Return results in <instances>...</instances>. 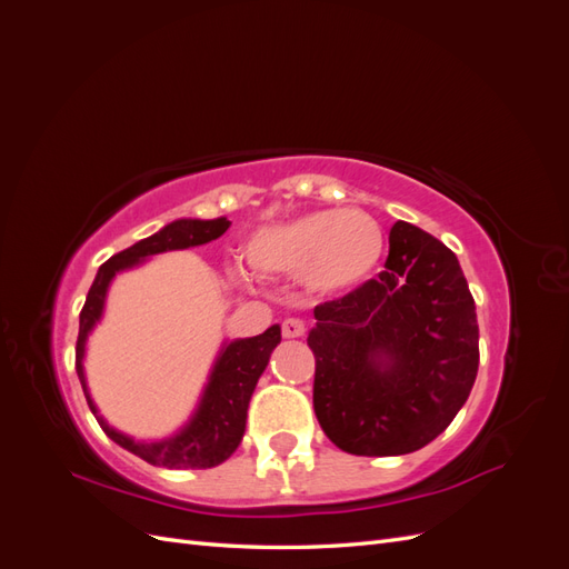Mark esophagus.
<instances>
[{
    "label": "esophagus",
    "mask_w": 569,
    "mask_h": 569,
    "mask_svg": "<svg viewBox=\"0 0 569 569\" xmlns=\"http://www.w3.org/2000/svg\"><path fill=\"white\" fill-rule=\"evenodd\" d=\"M306 332V325L299 320V318H287L284 322H282V335L287 337V339H297V337H301Z\"/></svg>",
    "instance_id": "obj_1"
}]
</instances>
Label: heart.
<instances>
[{"instance_id":"heart-1","label":"heart","mask_w":569,"mask_h":569,"mask_svg":"<svg viewBox=\"0 0 569 569\" xmlns=\"http://www.w3.org/2000/svg\"><path fill=\"white\" fill-rule=\"evenodd\" d=\"M385 237L372 216L358 209H322L258 228L247 261L261 278H301L313 295H341L380 263Z\"/></svg>"}]
</instances>
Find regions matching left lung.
I'll list each match as a JSON object with an SVG mask.
<instances>
[{
  "label": "left lung",
  "mask_w": 569,
  "mask_h": 569,
  "mask_svg": "<svg viewBox=\"0 0 569 569\" xmlns=\"http://www.w3.org/2000/svg\"><path fill=\"white\" fill-rule=\"evenodd\" d=\"M313 316V408L341 451L412 453L468 401L479 366L475 299L456 253L425 230L396 220L385 270Z\"/></svg>",
  "instance_id": "obj_1"
}]
</instances>
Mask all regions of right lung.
<instances>
[{
    "mask_svg": "<svg viewBox=\"0 0 569 569\" xmlns=\"http://www.w3.org/2000/svg\"><path fill=\"white\" fill-rule=\"evenodd\" d=\"M230 228L228 218H180L168 222L166 228L153 232L147 239L132 244L130 249L111 256L109 261L97 270V278L88 291V299L80 311V330L76 343V370L84 391V399L97 418L99 427L104 429L107 437L113 439L126 451L140 456L142 460L159 465L170 470H206L226 462L234 451L247 429V410L251 393L256 389L258 377L263 375L270 353L282 341L280 325H272L263 335L222 341V347L213 360L209 372V382L203 385L199 403L173 437L157 441H140L130 435L118 432L104 418L99 416V408L92 401V393L84 377V349H88V337L104 316L107 295L118 272L142 266L147 258L180 251L189 247H201L218 239Z\"/></svg>",
    "mask_w": 569,
    "mask_h": 569,
    "instance_id": "1",
    "label": "right lung"
}]
</instances>
